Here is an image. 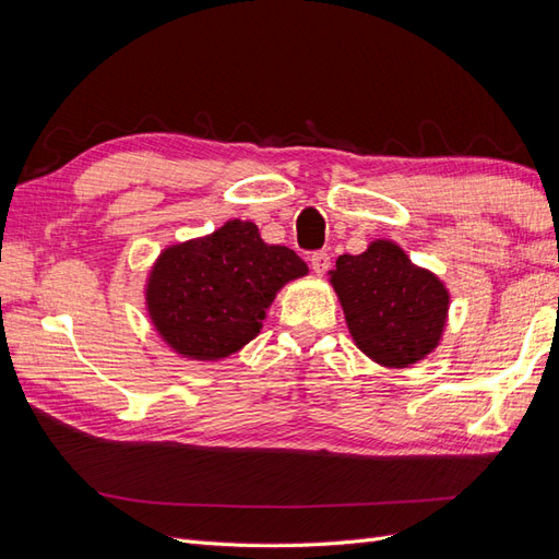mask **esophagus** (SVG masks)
I'll use <instances>...</instances> for the list:
<instances>
[{"label":"esophagus","instance_id":"obj_1","mask_svg":"<svg viewBox=\"0 0 559 559\" xmlns=\"http://www.w3.org/2000/svg\"><path fill=\"white\" fill-rule=\"evenodd\" d=\"M310 265H312V270L317 275H324L326 270L331 267V257L326 251H314L312 257H310Z\"/></svg>","mask_w":559,"mask_h":559}]
</instances>
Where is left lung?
I'll return each instance as SVG.
<instances>
[{
	"label": "left lung",
	"mask_w": 559,
	"mask_h": 559,
	"mask_svg": "<svg viewBox=\"0 0 559 559\" xmlns=\"http://www.w3.org/2000/svg\"><path fill=\"white\" fill-rule=\"evenodd\" d=\"M352 341L384 368H408L441 343L450 292L431 270L415 265L392 240L343 253L331 270Z\"/></svg>",
	"instance_id": "obj_1"
}]
</instances>
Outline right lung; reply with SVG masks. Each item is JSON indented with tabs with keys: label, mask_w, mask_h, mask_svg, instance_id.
<instances>
[{
	"label": "right lung",
	"mask_w": 559,
	"mask_h": 559,
	"mask_svg": "<svg viewBox=\"0 0 559 559\" xmlns=\"http://www.w3.org/2000/svg\"><path fill=\"white\" fill-rule=\"evenodd\" d=\"M306 275L294 249L265 245L257 224L233 218L160 251L146 277V312L179 357L218 361L253 341L282 286Z\"/></svg>",
	"instance_id": "add662e5"
}]
</instances>
